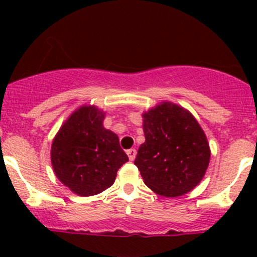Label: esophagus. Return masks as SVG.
I'll return each instance as SVG.
<instances>
[{"mask_svg":"<svg viewBox=\"0 0 257 257\" xmlns=\"http://www.w3.org/2000/svg\"><path fill=\"white\" fill-rule=\"evenodd\" d=\"M126 154H128L129 160H131V162H133V160L136 159V157H137V150L136 149H129V150H126Z\"/></svg>","mask_w":257,"mask_h":257,"instance_id":"34e87169","label":"esophagus"}]
</instances>
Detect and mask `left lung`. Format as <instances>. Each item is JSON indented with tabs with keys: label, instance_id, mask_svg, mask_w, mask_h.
<instances>
[{
	"label": "left lung",
	"instance_id": "obj_1",
	"mask_svg": "<svg viewBox=\"0 0 257 257\" xmlns=\"http://www.w3.org/2000/svg\"><path fill=\"white\" fill-rule=\"evenodd\" d=\"M145 142L134 164L145 185L167 198L185 195L205 175L210 147L195 116L173 102L143 113Z\"/></svg>",
	"mask_w": 257,
	"mask_h": 257
}]
</instances>
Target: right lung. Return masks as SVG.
<instances>
[{
  "instance_id": "1",
  "label": "right lung",
  "mask_w": 257,
  "mask_h": 257,
  "mask_svg": "<svg viewBox=\"0 0 257 257\" xmlns=\"http://www.w3.org/2000/svg\"><path fill=\"white\" fill-rule=\"evenodd\" d=\"M105 113L95 105L77 108L62 124L51 147L58 180L72 193L92 196L110 188L128 157L115 133L103 126Z\"/></svg>"
}]
</instances>
